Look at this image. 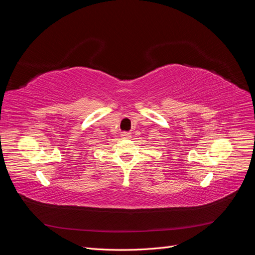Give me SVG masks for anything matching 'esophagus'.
<instances>
[{
	"instance_id": "esophagus-1",
	"label": "esophagus",
	"mask_w": 255,
	"mask_h": 255,
	"mask_svg": "<svg viewBox=\"0 0 255 255\" xmlns=\"http://www.w3.org/2000/svg\"><path fill=\"white\" fill-rule=\"evenodd\" d=\"M121 136H122L123 138H129V137H130V133H128V132H122V133H121Z\"/></svg>"
}]
</instances>
